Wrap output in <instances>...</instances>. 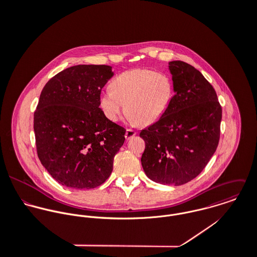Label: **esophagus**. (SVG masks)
<instances>
[{"label": "esophagus", "mask_w": 257, "mask_h": 257, "mask_svg": "<svg viewBox=\"0 0 257 257\" xmlns=\"http://www.w3.org/2000/svg\"><path fill=\"white\" fill-rule=\"evenodd\" d=\"M137 135V132H135L134 130H131V128H128V130H126V132H125V135H124V138H125V140H131L133 137H135Z\"/></svg>", "instance_id": "esophagus-1"}]
</instances>
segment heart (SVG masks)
<instances>
[{
  "label": "heart",
  "mask_w": 257,
  "mask_h": 257,
  "mask_svg": "<svg viewBox=\"0 0 257 257\" xmlns=\"http://www.w3.org/2000/svg\"><path fill=\"white\" fill-rule=\"evenodd\" d=\"M172 96L173 83L167 74L137 68L112 80L111 89L100 95V107L110 121H117L126 110L133 123L150 124L165 113Z\"/></svg>",
  "instance_id": "b5f03b06"
}]
</instances>
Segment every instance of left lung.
Here are the masks:
<instances>
[{"label": "left lung", "mask_w": 257, "mask_h": 257, "mask_svg": "<svg viewBox=\"0 0 257 257\" xmlns=\"http://www.w3.org/2000/svg\"><path fill=\"white\" fill-rule=\"evenodd\" d=\"M174 96L165 113L143 130L142 165L147 177L179 186L197 177L220 141L221 107L213 86L192 65L169 62Z\"/></svg>", "instance_id": "left-lung-1"}]
</instances>
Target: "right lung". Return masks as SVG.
Returning a JSON list of instances; mask_svg holds the SVG:
<instances>
[{
    "mask_svg": "<svg viewBox=\"0 0 257 257\" xmlns=\"http://www.w3.org/2000/svg\"><path fill=\"white\" fill-rule=\"evenodd\" d=\"M112 75L108 65H76L41 91L34 117L37 155L59 184L91 189L110 177L125 134L100 108L101 91Z\"/></svg>",
    "mask_w": 257,
    "mask_h": 257,
    "instance_id": "obj_1",
    "label": "right lung"
}]
</instances>
